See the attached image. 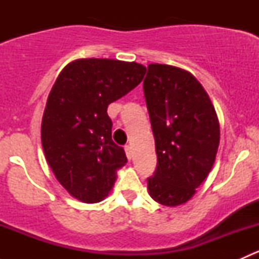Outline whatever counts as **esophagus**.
Segmentation results:
<instances>
[{"instance_id":"obj_1","label":"esophagus","mask_w":259,"mask_h":259,"mask_svg":"<svg viewBox=\"0 0 259 259\" xmlns=\"http://www.w3.org/2000/svg\"><path fill=\"white\" fill-rule=\"evenodd\" d=\"M125 153H126L127 159H132V156H133L132 146H130V145H125Z\"/></svg>"}]
</instances>
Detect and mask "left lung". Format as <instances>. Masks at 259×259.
<instances>
[{
	"label": "left lung",
	"instance_id": "obj_1",
	"mask_svg": "<svg viewBox=\"0 0 259 259\" xmlns=\"http://www.w3.org/2000/svg\"><path fill=\"white\" fill-rule=\"evenodd\" d=\"M143 90L158 156L149 192L155 202L176 207L189 200L209 174L219 122L208 94L184 70L150 64Z\"/></svg>",
	"mask_w": 259,
	"mask_h": 259
}]
</instances>
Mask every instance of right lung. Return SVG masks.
Returning <instances> with one entry per match:
<instances>
[{"label":"right lung","instance_id":"right-lung-1","mask_svg":"<svg viewBox=\"0 0 259 259\" xmlns=\"http://www.w3.org/2000/svg\"><path fill=\"white\" fill-rule=\"evenodd\" d=\"M137 62L82 59L67 65L55 81L44 111L41 140L46 159L62 187L85 203L103 200L116 170L127 161L111 139L109 104L142 82Z\"/></svg>","mask_w":259,"mask_h":259}]
</instances>
